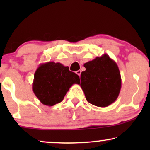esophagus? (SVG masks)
Wrapping results in <instances>:
<instances>
[{
	"label": "esophagus",
	"mask_w": 150,
	"mask_h": 150,
	"mask_svg": "<svg viewBox=\"0 0 150 150\" xmlns=\"http://www.w3.org/2000/svg\"><path fill=\"white\" fill-rule=\"evenodd\" d=\"M76 74H77V75H79V76H80V75H81V70H77V71H76Z\"/></svg>",
	"instance_id": "1"
}]
</instances>
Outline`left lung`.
Here are the masks:
<instances>
[{"label": "left lung", "instance_id": "obj_1", "mask_svg": "<svg viewBox=\"0 0 150 150\" xmlns=\"http://www.w3.org/2000/svg\"><path fill=\"white\" fill-rule=\"evenodd\" d=\"M80 87L89 103L106 107L118 98L121 88V77L116 63L107 54L84 64Z\"/></svg>", "mask_w": 150, "mask_h": 150}]
</instances>
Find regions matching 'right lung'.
I'll use <instances>...</instances> for the list:
<instances>
[{
	"mask_svg": "<svg viewBox=\"0 0 150 150\" xmlns=\"http://www.w3.org/2000/svg\"><path fill=\"white\" fill-rule=\"evenodd\" d=\"M80 77L60 63L47 62L39 65L34 73L32 89L41 103L49 106L58 104Z\"/></svg>",
	"mask_w": 150,
	"mask_h": 150,
	"instance_id": "add662e5",
	"label": "right lung"
}]
</instances>
